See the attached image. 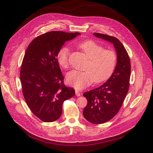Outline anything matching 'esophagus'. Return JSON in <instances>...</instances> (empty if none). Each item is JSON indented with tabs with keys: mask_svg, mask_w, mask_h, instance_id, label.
Instances as JSON below:
<instances>
[{
	"mask_svg": "<svg viewBox=\"0 0 153 153\" xmlns=\"http://www.w3.org/2000/svg\"><path fill=\"white\" fill-rule=\"evenodd\" d=\"M75 92H76V95L77 96V97H79V96H80V95H81V93L79 92V91L78 90H76V91H75Z\"/></svg>",
	"mask_w": 153,
	"mask_h": 153,
	"instance_id": "obj_1",
	"label": "esophagus"
}]
</instances>
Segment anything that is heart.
<instances>
[{
	"label": "heart",
	"instance_id": "obj_1",
	"mask_svg": "<svg viewBox=\"0 0 153 153\" xmlns=\"http://www.w3.org/2000/svg\"><path fill=\"white\" fill-rule=\"evenodd\" d=\"M89 58L84 70H76L69 72L66 80L69 85L77 89H83L91 85L93 81L100 82L107 79L114 71L117 62V56L114 51L104 50L103 46L93 40H87L77 44ZM69 50L62 47L57 54V61L59 65L67 68L69 65Z\"/></svg>",
	"mask_w": 153,
	"mask_h": 153
}]
</instances>
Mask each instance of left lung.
<instances>
[{"label":"left lung","instance_id":"1","mask_svg":"<svg viewBox=\"0 0 153 153\" xmlns=\"http://www.w3.org/2000/svg\"><path fill=\"white\" fill-rule=\"evenodd\" d=\"M93 35L113 44L117 56L110 77L100 87L83 94L87 99L83 111L84 118L92 123L102 124L114 117L122 105L129 89L131 64L127 51L118 39L99 33Z\"/></svg>","mask_w":153,"mask_h":153}]
</instances>
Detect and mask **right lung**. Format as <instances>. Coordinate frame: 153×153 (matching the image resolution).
Segmentation results:
<instances>
[{
	"instance_id": "obj_1",
	"label": "right lung",
	"mask_w": 153,
	"mask_h": 153,
	"mask_svg": "<svg viewBox=\"0 0 153 153\" xmlns=\"http://www.w3.org/2000/svg\"><path fill=\"white\" fill-rule=\"evenodd\" d=\"M79 35L48 32L35 38L25 51L20 74L22 92L32 113L43 122L58 120L63 102L75 94L72 88L63 84L57 54L66 42Z\"/></svg>"
}]
</instances>
